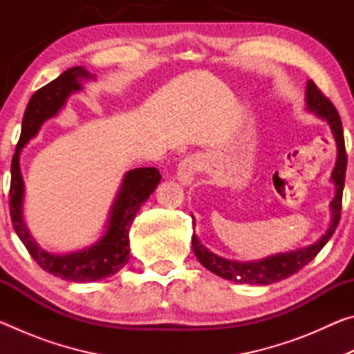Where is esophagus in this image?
I'll use <instances>...</instances> for the list:
<instances>
[{
  "mask_svg": "<svg viewBox=\"0 0 354 354\" xmlns=\"http://www.w3.org/2000/svg\"><path fill=\"white\" fill-rule=\"evenodd\" d=\"M198 169H200L198 156H195V154L185 156V158L178 165V173H176L178 181L183 185H190L192 181H194L195 173L198 171Z\"/></svg>",
  "mask_w": 354,
  "mask_h": 354,
  "instance_id": "1",
  "label": "esophagus"
}]
</instances>
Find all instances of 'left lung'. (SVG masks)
I'll use <instances>...</instances> for the list:
<instances>
[{"label":"left lung","instance_id":"1","mask_svg":"<svg viewBox=\"0 0 354 354\" xmlns=\"http://www.w3.org/2000/svg\"><path fill=\"white\" fill-rule=\"evenodd\" d=\"M304 101H306V109L309 112H313L314 115L325 120L329 124L335 140V147H337V159H335V165L331 173V181L334 183L335 187L334 198L329 203V207H331V223H329L325 234H323L315 243L309 245V247L293 250L289 251V253H278L251 262L231 261L226 259V257L215 254L200 242V239L196 237V234H194L192 236V248H194L196 259L201 262L203 267H206L209 272H212L220 278L232 281V283L259 286H268L272 283H278L281 279L289 278L293 273L301 270L306 263H309L317 254H319V251L325 247L326 242L334 234L335 227L339 225L346 171V153L342 122H340L339 112L335 111L334 104L319 91V87H317L313 81H308L306 84V98H304ZM192 218H194V215H192Z\"/></svg>","mask_w":354,"mask_h":354}]
</instances>
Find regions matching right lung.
<instances>
[{"label": "right lung", "instance_id": "1", "mask_svg": "<svg viewBox=\"0 0 354 354\" xmlns=\"http://www.w3.org/2000/svg\"><path fill=\"white\" fill-rule=\"evenodd\" d=\"M95 80L84 67H73L35 92L26 106L21 123V136L10 165V218L17 236L32 259L45 272L73 283H93L122 270L129 261V227L149 195L160 183V173L154 167H143L124 173L113 200L106 231L91 247L67 254H55L40 247L25 223V183L20 170V154L34 139L46 120L56 117L71 93L82 91V81Z\"/></svg>", "mask_w": 354, "mask_h": 354}]
</instances>
